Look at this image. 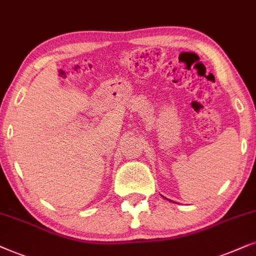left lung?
Segmentation results:
<instances>
[{
    "instance_id": "obj_1",
    "label": "left lung",
    "mask_w": 256,
    "mask_h": 256,
    "mask_svg": "<svg viewBox=\"0 0 256 256\" xmlns=\"http://www.w3.org/2000/svg\"><path fill=\"white\" fill-rule=\"evenodd\" d=\"M170 202H171V200H170Z\"/></svg>"
}]
</instances>
